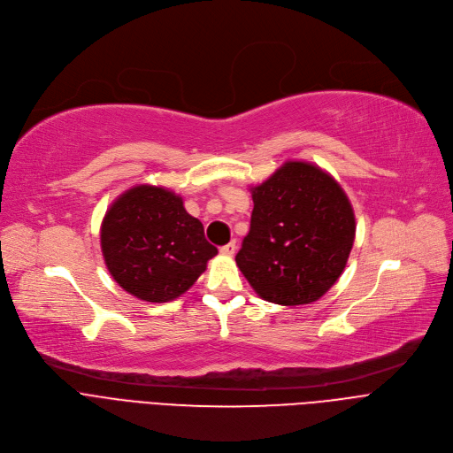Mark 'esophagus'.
<instances>
[{
    "label": "esophagus",
    "instance_id": "esophagus-1",
    "mask_svg": "<svg viewBox=\"0 0 453 453\" xmlns=\"http://www.w3.org/2000/svg\"><path fill=\"white\" fill-rule=\"evenodd\" d=\"M234 251H236V242H234V241H231L229 244H226V246L220 248V253H222V255H227V257L234 255Z\"/></svg>",
    "mask_w": 453,
    "mask_h": 453
}]
</instances>
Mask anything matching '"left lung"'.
<instances>
[{
  "instance_id": "left-lung-1",
  "label": "left lung",
  "mask_w": 453,
  "mask_h": 453,
  "mask_svg": "<svg viewBox=\"0 0 453 453\" xmlns=\"http://www.w3.org/2000/svg\"><path fill=\"white\" fill-rule=\"evenodd\" d=\"M253 212L236 266L265 301L296 306L325 296L345 270L356 220L342 185L318 165L287 161L251 187Z\"/></svg>"
}]
</instances>
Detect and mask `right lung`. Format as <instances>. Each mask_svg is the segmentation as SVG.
Returning <instances> with one entry per match:
<instances>
[{
  "mask_svg": "<svg viewBox=\"0 0 453 453\" xmlns=\"http://www.w3.org/2000/svg\"><path fill=\"white\" fill-rule=\"evenodd\" d=\"M101 250L119 287L149 303L185 294L219 253L181 196L156 185H135L110 205Z\"/></svg>",
  "mask_w": 453,
  "mask_h": 453,
  "instance_id": "obj_1",
  "label": "right lung"
}]
</instances>
